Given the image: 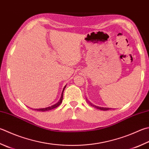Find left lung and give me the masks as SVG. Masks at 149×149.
<instances>
[{"instance_id":"8db88e82","label":"left lung","mask_w":149,"mask_h":149,"mask_svg":"<svg viewBox=\"0 0 149 149\" xmlns=\"http://www.w3.org/2000/svg\"><path fill=\"white\" fill-rule=\"evenodd\" d=\"M89 104H91V106H94L95 108H96L97 109H101V110H104V111H106V110H109V109H111V108H103V107H99V106H95V105H93L90 102L89 103Z\"/></svg>"}]
</instances>
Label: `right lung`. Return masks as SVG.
I'll list each match as a JSON object with an SVG mask.
<instances>
[{"label": "right lung", "mask_w": 149, "mask_h": 149, "mask_svg": "<svg viewBox=\"0 0 149 149\" xmlns=\"http://www.w3.org/2000/svg\"><path fill=\"white\" fill-rule=\"evenodd\" d=\"M66 86H65V87H64V88L63 89V91H62V93H61V98L60 100L58 101V102L55 104L54 105H52L51 106H49V107H47V108H40V109H35L34 110H37V111H49V110H50V109H52L54 108H56V107H58V106L60 105V104L61 103V102H62V100H63V91L64 89H65Z\"/></svg>", "instance_id": "add662e5"}]
</instances>
